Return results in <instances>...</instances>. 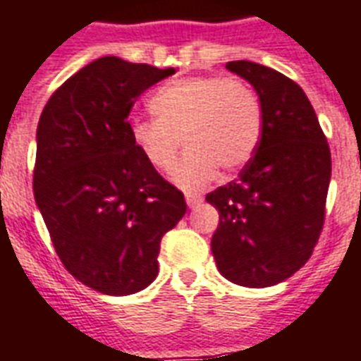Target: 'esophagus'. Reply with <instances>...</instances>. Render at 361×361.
<instances>
[{"label":"esophagus","mask_w":361,"mask_h":361,"mask_svg":"<svg viewBox=\"0 0 361 361\" xmlns=\"http://www.w3.org/2000/svg\"><path fill=\"white\" fill-rule=\"evenodd\" d=\"M185 202H187V206H189V208H195V206H199L200 202H202V199H200L199 195H187Z\"/></svg>","instance_id":"1"}]
</instances>
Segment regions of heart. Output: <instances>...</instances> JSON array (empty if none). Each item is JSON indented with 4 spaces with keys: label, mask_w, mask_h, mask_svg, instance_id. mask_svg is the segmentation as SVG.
<instances>
[{
    "label": "heart",
    "mask_w": 361,
    "mask_h": 361,
    "mask_svg": "<svg viewBox=\"0 0 361 361\" xmlns=\"http://www.w3.org/2000/svg\"><path fill=\"white\" fill-rule=\"evenodd\" d=\"M155 117L134 119L130 137L151 166L174 169L181 140L189 147L174 181L195 191L212 181L217 166L235 172L257 151L263 111L252 87L227 77H191L170 82L151 98Z\"/></svg>",
    "instance_id": "b5f03b06"
}]
</instances>
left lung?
<instances>
[{
  "instance_id": "left-lung-1",
  "label": "left lung",
  "mask_w": 361,
  "mask_h": 361,
  "mask_svg": "<svg viewBox=\"0 0 361 361\" xmlns=\"http://www.w3.org/2000/svg\"><path fill=\"white\" fill-rule=\"evenodd\" d=\"M225 68L257 92L263 132L238 180L206 195L219 212L212 254L233 284L269 288L290 279L312 255L326 216L331 153L297 82L247 60Z\"/></svg>"
}]
</instances>
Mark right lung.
<instances>
[{"mask_svg":"<svg viewBox=\"0 0 361 361\" xmlns=\"http://www.w3.org/2000/svg\"><path fill=\"white\" fill-rule=\"evenodd\" d=\"M174 68L102 56L49 98L37 125L35 204L71 276L106 295L157 279L161 238L185 216L170 185L130 137L134 102Z\"/></svg>","mask_w":361,"mask_h":361,"instance_id":"right-lung-1","label":"right lung"}]
</instances>
